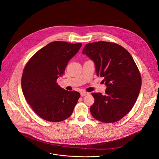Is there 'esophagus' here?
<instances>
[{
	"label": "esophagus",
	"mask_w": 159,
	"mask_h": 159,
	"mask_svg": "<svg viewBox=\"0 0 159 159\" xmlns=\"http://www.w3.org/2000/svg\"><path fill=\"white\" fill-rule=\"evenodd\" d=\"M88 94H89V93H88V92H86V91H81L80 92V95L82 97H84L86 95H88Z\"/></svg>",
	"instance_id": "obj_1"
}]
</instances>
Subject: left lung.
I'll use <instances>...</instances> for the list:
<instances>
[{
    "mask_svg": "<svg viewBox=\"0 0 159 159\" xmlns=\"http://www.w3.org/2000/svg\"><path fill=\"white\" fill-rule=\"evenodd\" d=\"M91 59L98 76L103 77L106 94L93 93L92 116L103 123H115L134 106L141 87V77L132 55L114 43L98 41L87 44L82 51Z\"/></svg>",
    "mask_w": 159,
    "mask_h": 159,
    "instance_id": "obj_1",
    "label": "left lung"
}]
</instances>
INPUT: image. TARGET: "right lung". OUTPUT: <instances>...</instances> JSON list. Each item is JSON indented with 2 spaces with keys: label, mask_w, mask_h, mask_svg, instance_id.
Returning a JSON list of instances; mask_svg holds the SVG:
<instances>
[{
  "label": "right lung",
  "mask_w": 159,
  "mask_h": 159,
  "mask_svg": "<svg viewBox=\"0 0 159 159\" xmlns=\"http://www.w3.org/2000/svg\"><path fill=\"white\" fill-rule=\"evenodd\" d=\"M82 45L51 42L27 63L21 79L22 90L27 102L43 120L60 122L72 115L80 94L60 87L57 80L64 74L68 63Z\"/></svg>",
  "instance_id": "right-lung-1"
}]
</instances>
